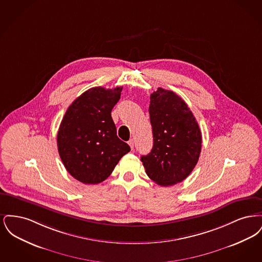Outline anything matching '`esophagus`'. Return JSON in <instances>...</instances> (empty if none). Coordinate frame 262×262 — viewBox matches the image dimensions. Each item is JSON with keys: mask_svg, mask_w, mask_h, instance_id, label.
Returning <instances> with one entry per match:
<instances>
[{"mask_svg": "<svg viewBox=\"0 0 262 262\" xmlns=\"http://www.w3.org/2000/svg\"><path fill=\"white\" fill-rule=\"evenodd\" d=\"M128 145L130 146L132 149H134V147H135V140L134 139H129L128 140Z\"/></svg>", "mask_w": 262, "mask_h": 262, "instance_id": "34e87169", "label": "esophagus"}]
</instances>
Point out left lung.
<instances>
[{"mask_svg":"<svg viewBox=\"0 0 262 262\" xmlns=\"http://www.w3.org/2000/svg\"><path fill=\"white\" fill-rule=\"evenodd\" d=\"M153 147L141 156L145 172L168 187L183 182L194 169L201 151V132L187 103L171 90L159 88L150 96Z\"/></svg>","mask_w":262,"mask_h":262,"instance_id":"left-lung-1","label":"left lung"}]
</instances>
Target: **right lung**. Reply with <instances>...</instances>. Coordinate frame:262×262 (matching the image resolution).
<instances>
[{
	"mask_svg": "<svg viewBox=\"0 0 262 262\" xmlns=\"http://www.w3.org/2000/svg\"><path fill=\"white\" fill-rule=\"evenodd\" d=\"M123 88H92L71 104L59 127L58 151L67 171L85 185L105 181L130 151L117 136L111 112Z\"/></svg>",
	"mask_w": 262,
	"mask_h": 262,
	"instance_id": "obj_1",
	"label": "right lung"
}]
</instances>
